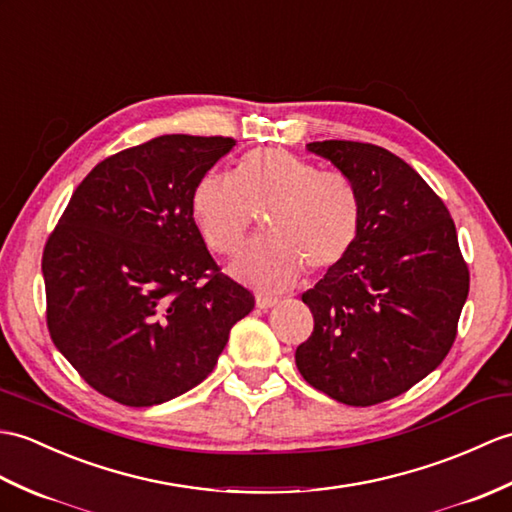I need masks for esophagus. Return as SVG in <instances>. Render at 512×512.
Listing matches in <instances>:
<instances>
[{
	"label": "esophagus",
	"instance_id": "34e87169",
	"mask_svg": "<svg viewBox=\"0 0 512 512\" xmlns=\"http://www.w3.org/2000/svg\"><path fill=\"white\" fill-rule=\"evenodd\" d=\"M255 303H257L259 310H270V307H275L279 303V299H277V296H270V294H257Z\"/></svg>",
	"mask_w": 512,
	"mask_h": 512
}]
</instances>
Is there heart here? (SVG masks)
I'll list each match as a JSON object with an SVG mask.
<instances>
[{"label": "heart", "instance_id": "b5f03b06", "mask_svg": "<svg viewBox=\"0 0 512 512\" xmlns=\"http://www.w3.org/2000/svg\"><path fill=\"white\" fill-rule=\"evenodd\" d=\"M255 211H270L268 237L235 257L231 275L261 290L288 288L307 266L334 268L360 231V196L349 178L283 148L248 152L233 176L209 172L194 187V222L220 255L244 244Z\"/></svg>", "mask_w": 512, "mask_h": 512}]
</instances>
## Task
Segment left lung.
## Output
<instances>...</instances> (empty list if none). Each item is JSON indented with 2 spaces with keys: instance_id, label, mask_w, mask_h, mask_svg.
Segmentation results:
<instances>
[{
  "instance_id": "1",
  "label": "left lung",
  "mask_w": 512,
  "mask_h": 512,
  "mask_svg": "<svg viewBox=\"0 0 512 512\" xmlns=\"http://www.w3.org/2000/svg\"><path fill=\"white\" fill-rule=\"evenodd\" d=\"M360 196V231L340 264L303 303L314 331L296 366L347 406H375L412 388L445 360L469 294L456 224L410 165L373 144L312 141Z\"/></svg>"
}]
</instances>
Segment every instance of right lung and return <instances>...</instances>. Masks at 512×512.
<instances>
[{"label":"right lung","mask_w":512,"mask_h":512,"mask_svg":"<svg viewBox=\"0 0 512 512\" xmlns=\"http://www.w3.org/2000/svg\"><path fill=\"white\" fill-rule=\"evenodd\" d=\"M233 146L163 135L113 154L76 187L47 240V329L104 397L146 408L192 390L255 307L220 275L192 216L196 183Z\"/></svg>","instance_id":"right-lung-1"}]
</instances>
